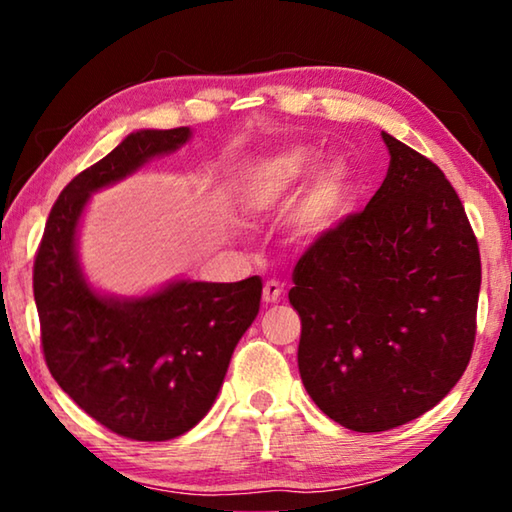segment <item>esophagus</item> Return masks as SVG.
Listing matches in <instances>:
<instances>
[{
  "instance_id": "obj_1",
  "label": "esophagus",
  "mask_w": 512,
  "mask_h": 512,
  "mask_svg": "<svg viewBox=\"0 0 512 512\" xmlns=\"http://www.w3.org/2000/svg\"><path fill=\"white\" fill-rule=\"evenodd\" d=\"M282 293H284V289H282L280 282L268 280L264 284V302H266V305H275V302H280Z\"/></svg>"
}]
</instances>
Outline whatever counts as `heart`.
Returning a JSON list of instances; mask_svg holds the SVG:
<instances>
[{
  "label": "heart",
  "instance_id": "1",
  "mask_svg": "<svg viewBox=\"0 0 512 512\" xmlns=\"http://www.w3.org/2000/svg\"><path fill=\"white\" fill-rule=\"evenodd\" d=\"M323 160V153L314 146H284L257 160L246 171L244 192L246 203L255 210H273L289 201L308 176L305 194L298 205V225L307 237H327L343 228L357 210L359 183L352 164L345 160Z\"/></svg>",
  "mask_w": 512,
  "mask_h": 512
}]
</instances>
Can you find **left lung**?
<instances>
[{"label": "left lung", "instance_id": "left-lung-1", "mask_svg": "<svg viewBox=\"0 0 512 512\" xmlns=\"http://www.w3.org/2000/svg\"><path fill=\"white\" fill-rule=\"evenodd\" d=\"M386 180L366 210L318 237L293 268L298 368L341 427L375 433L420 418L470 363L481 257L445 173L381 133Z\"/></svg>", "mask_w": 512, "mask_h": 512}]
</instances>
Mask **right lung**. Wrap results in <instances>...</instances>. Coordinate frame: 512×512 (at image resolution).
I'll return each mask as SVG.
<instances>
[{
  "label": "right lung",
  "instance_id": "obj_1",
  "mask_svg": "<svg viewBox=\"0 0 512 512\" xmlns=\"http://www.w3.org/2000/svg\"><path fill=\"white\" fill-rule=\"evenodd\" d=\"M189 140L187 126L135 131L81 171L51 207L33 264L49 372L90 418L146 443L183 436L212 409L259 314L262 280H173L146 296H108L83 273L79 225L94 192Z\"/></svg>",
  "mask_w": 512,
  "mask_h": 512
}]
</instances>
